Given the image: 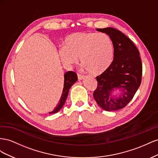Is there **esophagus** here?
Instances as JSON below:
<instances>
[{"instance_id": "34e87169", "label": "esophagus", "mask_w": 158, "mask_h": 158, "mask_svg": "<svg viewBox=\"0 0 158 158\" xmlns=\"http://www.w3.org/2000/svg\"><path fill=\"white\" fill-rule=\"evenodd\" d=\"M77 77H78V79L79 80H82L85 78V76L83 75H81L79 73H77Z\"/></svg>"}]
</instances>
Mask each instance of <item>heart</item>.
Instances as JSON below:
<instances>
[{
  "instance_id": "heart-1",
  "label": "heart",
  "mask_w": 158,
  "mask_h": 158,
  "mask_svg": "<svg viewBox=\"0 0 158 158\" xmlns=\"http://www.w3.org/2000/svg\"><path fill=\"white\" fill-rule=\"evenodd\" d=\"M64 65L70 67L79 57L84 69L90 73L99 75L110 68L114 58V46L106 33L80 32L67 36L59 51Z\"/></svg>"
}]
</instances>
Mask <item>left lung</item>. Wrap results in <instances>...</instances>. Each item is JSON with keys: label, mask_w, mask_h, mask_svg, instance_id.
Returning <instances> with one entry per match:
<instances>
[{"label": "left lung", "mask_w": 158, "mask_h": 158, "mask_svg": "<svg viewBox=\"0 0 158 158\" xmlns=\"http://www.w3.org/2000/svg\"><path fill=\"white\" fill-rule=\"evenodd\" d=\"M111 37L114 46V58L110 68L97 76V87L93 97L103 110L113 111L123 109L134 97L142 81V65L137 48L127 35L113 28H98ZM122 93L117 97L112 93Z\"/></svg>", "instance_id": "1"}]
</instances>
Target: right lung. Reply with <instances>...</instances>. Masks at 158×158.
<instances>
[{"instance_id": "add662e5", "label": "right lung", "mask_w": 158, "mask_h": 158, "mask_svg": "<svg viewBox=\"0 0 158 158\" xmlns=\"http://www.w3.org/2000/svg\"><path fill=\"white\" fill-rule=\"evenodd\" d=\"M77 81V74L75 73V72L67 71L64 74V89H63V93L61 94L60 100L59 102L57 103V106L54 108L53 110L49 112V114L56 113V112L59 111L63 107V106L64 105L67 95H68L69 89L71 87L72 85H73Z\"/></svg>"}]
</instances>
